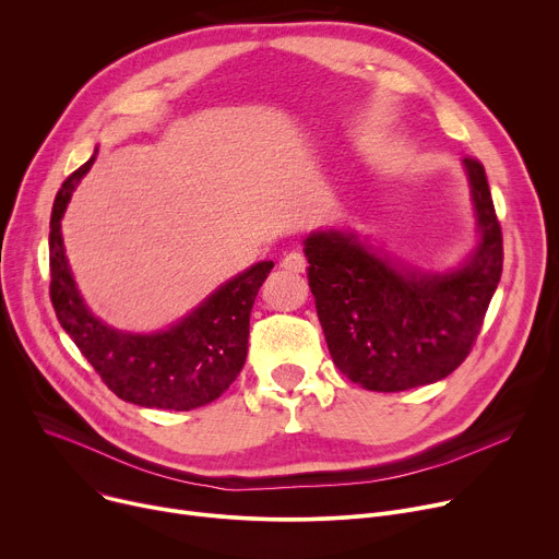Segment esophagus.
Returning a JSON list of instances; mask_svg holds the SVG:
<instances>
[{"label":"esophagus","instance_id":"esophagus-1","mask_svg":"<svg viewBox=\"0 0 559 559\" xmlns=\"http://www.w3.org/2000/svg\"><path fill=\"white\" fill-rule=\"evenodd\" d=\"M306 267H308L306 255L299 253V251H292V253H287V255L281 260V270H285V272H289V274H304Z\"/></svg>","mask_w":559,"mask_h":559}]
</instances>
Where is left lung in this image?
<instances>
[{
  "instance_id": "obj_1",
  "label": "left lung",
  "mask_w": 559,
  "mask_h": 559,
  "mask_svg": "<svg viewBox=\"0 0 559 559\" xmlns=\"http://www.w3.org/2000/svg\"><path fill=\"white\" fill-rule=\"evenodd\" d=\"M476 219L472 251L452 267H418L353 227L304 238L308 285L325 344L342 373L395 393L448 378L467 357L503 270V240L488 177L463 159Z\"/></svg>"
}]
</instances>
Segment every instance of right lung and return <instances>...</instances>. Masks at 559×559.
<instances>
[{
	"label": "right lung",
	"mask_w": 559,
	"mask_h": 559,
	"mask_svg": "<svg viewBox=\"0 0 559 559\" xmlns=\"http://www.w3.org/2000/svg\"><path fill=\"white\" fill-rule=\"evenodd\" d=\"M96 153L69 175L51 211V304L64 332L96 368L107 389L145 408L191 412L219 397L247 359L249 314L272 260L215 287L189 314L155 332L119 330L96 317L73 278L62 240V215Z\"/></svg>",
	"instance_id": "add662e5"
}]
</instances>
